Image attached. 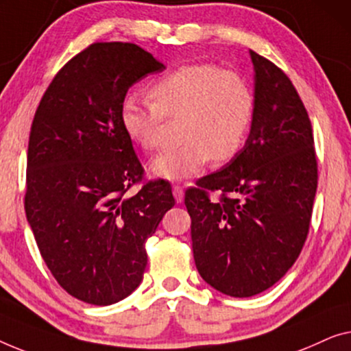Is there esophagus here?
I'll use <instances>...</instances> for the list:
<instances>
[{
  "instance_id": "esophagus-1",
  "label": "esophagus",
  "mask_w": 351,
  "mask_h": 351,
  "mask_svg": "<svg viewBox=\"0 0 351 351\" xmlns=\"http://www.w3.org/2000/svg\"><path fill=\"white\" fill-rule=\"evenodd\" d=\"M173 195H175V200L178 202V204H181L182 200H184V189H182V186L180 184H175L173 186Z\"/></svg>"
}]
</instances>
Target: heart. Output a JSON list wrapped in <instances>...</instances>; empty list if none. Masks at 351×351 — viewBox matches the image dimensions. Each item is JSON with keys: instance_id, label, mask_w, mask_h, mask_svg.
<instances>
[{"instance_id": "heart-1", "label": "heart", "mask_w": 351, "mask_h": 351, "mask_svg": "<svg viewBox=\"0 0 351 351\" xmlns=\"http://www.w3.org/2000/svg\"><path fill=\"white\" fill-rule=\"evenodd\" d=\"M147 100L127 97L121 124L143 151L160 146L164 121H176V149L162 152L149 164L154 176L180 181L194 176L206 162H227L239 154L254 117V93L240 73L213 63L184 65L147 87Z\"/></svg>"}]
</instances>
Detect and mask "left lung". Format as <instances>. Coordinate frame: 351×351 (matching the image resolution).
<instances>
[{
    "label": "left lung",
    "mask_w": 351,
    "mask_h": 351,
    "mask_svg": "<svg viewBox=\"0 0 351 351\" xmlns=\"http://www.w3.org/2000/svg\"><path fill=\"white\" fill-rule=\"evenodd\" d=\"M254 117L243 149L186 191L195 267L232 298H251L293 267L307 239L318 164L307 110L289 77L250 51ZM208 190L223 192L211 202Z\"/></svg>",
    "instance_id": "left-lung-1"
}]
</instances>
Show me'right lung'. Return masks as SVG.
I'll return each mask as SVG.
<instances>
[{
  "label": "right lung",
  "mask_w": 351,
  "mask_h": 351,
  "mask_svg": "<svg viewBox=\"0 0 351 351\" xmlns=\"http://www.w3.org/2000/svg\"><path fill=\"white\" fill-rule=\"evenodd\" d=\"M164 63L132 43H93L57 73L34 112L25 213L58 285L82 302L111 305L143 280L145 243L175 205L169 181L136 192L143 167L121 124L133 84Z\"/></svg>",
  "instance_id": "obj_1"
}]
</instances>
